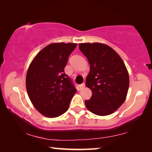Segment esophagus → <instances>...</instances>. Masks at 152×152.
Masks as SVG:
<instances>
[{
	"label": "esophagus",
	"instance_id": "34e87169",
	"mask_svg": "<svg viewBox=\"0 0 152 152\" xmlns=\"http://www.w3.org/2000/svg\"><path fill=\"white\" fill-rule=\"evenodd\" d=\"M85 87V83L84 82H83L82 84H81L80 85V89H83Z\"/></svg>",
	"mask_w": 152,
	"mask_h": 152
}]
</instances>
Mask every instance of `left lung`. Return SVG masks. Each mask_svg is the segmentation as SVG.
<instances>
[{
  "mask_svg": "<svg viewBox=\"0 0 152 152\" xmlns=\"http://www.w3.org/2000/svg\"><path fill=\"white\" fill-rule=\"evenodd\" d=\"M79 48L90 64L86 86L92 91L85 104L97 115L113 113L125 100L129 77L119 55L107 45L99 43H80Z\"/></svg>",
  "mask_w": 152,
  "mask_h": 152,
  "instance_id": "1",
  "label": "left lung"
}]
</instances>
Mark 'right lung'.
I'll use <instances>...</instances> for the list:
<instances>
[{
	"instance_id": "1",
	"label": "right lung",
	"mask_w": 152,
	"mask_h": 152,
	"mask_svg": "<svg viewBox=\"0 0 152 152\" xmlns=\"http://www.w3.org/2000/svg\"><path fill=\"white\" fill-rule=\"evenodd\" d=\"M76 43H51L31 62L26 75V88L38 111L56 118L67 111L76 93L73 82L64 72L68 57Z\"/></svg>"
}]
</instances>
